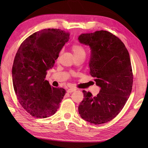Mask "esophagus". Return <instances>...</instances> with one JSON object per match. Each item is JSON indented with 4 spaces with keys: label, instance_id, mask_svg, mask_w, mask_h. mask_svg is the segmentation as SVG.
I'll use <instances>...</instances> for the list:
<instances>
[{
    "label": "esophagus",
    "instance_id": "1",
    "mask_svg": "<svg viewBox=\"0 0 148 148\" xmlns=\"http://www.w3.org/2000/svg\"><path fill=\"white\" fill-rule=\"evenodd\" d=\"M76 91V89L73 88V87H72V88H70L68 90H67V92H74Z\"/></svg>",
    "mask_w": 148,
    "mask_h": 148
}]
</instances>
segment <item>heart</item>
Segmentation results:
<instances>
[{
    "label": "heart",
    "instance_id": "heart-1",
    "mask_svg": "<svg viewBox=\"0 0 148 148\" xmlns=\"http://www.w3.org/2000/svg\"><path fill=\"white\" fill-rule=\"evenodd\" d=\"M72 51L73 53L74 57L80 56H86V51L84 47L80 45H73L71 47Z\"/></svg>",
    "mask_w": 148,
    "mask_h": 148
}]
</instances>
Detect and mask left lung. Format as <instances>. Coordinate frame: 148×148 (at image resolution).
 <instances>
[{
  "instance_id": "left-lung-1",
  "label": "left lung",
  "mask_w": 148,
  "mask_h": 148,
  "mask_svg": "<svg viewBox=\"0 0 148 148\" xmlns=\"http://www.w3.org/2000/svg\"><path fill=\"white\" fill-rule=\"evenodd\" d=\"M78 40L90 47L89 73L101 87L96 97L84 90L79 114L90 123H105L119 114L131 93L133 74L129 53L121 40L106 31L82 34Z\"/></svg>"
}]
</instances>
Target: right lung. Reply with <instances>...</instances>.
I'll list each match as a JSON object with an SVG mask.
<instances>
[{"label":"right lung","mask_w":148,"mask_h":148,"mask_svg":"<svg viewBox=\"0 0 148 148\" xmlns=\"http://www.w3.org/2000/svg\"><path fill=\"white\" fill-rule=\"evenodd\" d=\"M69 39V32L45 29L27 38L17 50L12 67L14 89L20 104L32 116L46 118L59 108L66 91L51 87L45 78Z\"/></svg>","instance_id":"1"}]
</instances>
